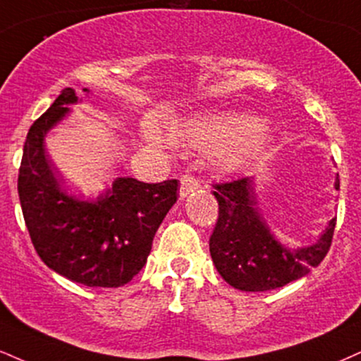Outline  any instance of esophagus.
Masks as SVG:
<instances>
[{
    "mask_svg": "<svg viewBox=\"0 0 361 361\" xmlns=\"http://www.w3.org/2000/svg\"><path fill=\"white\" fill-rule=\"evenodd\" d=\"M180 197L181 198H186L188 195H192L193 192H197L200 188V181L197 176L190 175V173H186V175L181 176L180 180Z\"/></svg>",
    "mask_w": 361,
    "mask_h": 361,
    "instance_id": "obj_1",
    "label": "esophagus"
}]
</instances>
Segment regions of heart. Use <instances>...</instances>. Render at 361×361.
Listing matches in <instances>:
<instances>
[{"label": "heart", "mask_w": 361, "mask_h": 361, "mask_svg": "<svg viewBox=\"0 0 361 361\" xmlns=\"http://www.w3.org/2000/svg\"><path fill=\"white\" fill-rule=\"evenodd\" d=\"M262 124L250 116H224L193 121L185 128L190 145L207 153H228V161L240 164L262 142Z\"/></svg>", "instance_id": "b5f03b06"}]
</instances>
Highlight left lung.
Here are the masks:
<instances>
[{
	"label": "left lung",
	"mask_w": 361,
	"mask_h": 361,
	"mask_svg": "<svg viewBox=\"0 0 361 361\" xmlns=\"http://www.w3.org/2000/svg\"><path fill=\"white\" fill-rule=\"evenodd\" d=\"M340 190V178H336ZM219 219L210 235V254L219 274L235 289L260 293L305 277L326 257L333 242V219L316 244L289 249L272 235L255 208L252 178L214 185Z\"/></svg>",
	"instance_id": "8db88e82"
}]
</instances>
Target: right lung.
Instances as JSON below:
<instances>
[{"instance_id": "obj_1", "label": "right lung", "mask_w": 361, "mask_h": 361, "mask_svg": "<svg viewBox=\"0 0 361 361\" xmlns=\"http://www.w3.org/2000/svg\"><path fill=\"white\" fill-rule=\"evenodd\" d=\"M73 102L75 90L67 87L30 128L18 173L21 212L35 250L51 271L89 288H119L146 264L156 230L178 200V180L117 178L92 202L71 197L43 137Z\"/></svg>"}]
</instances>
